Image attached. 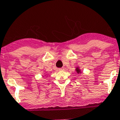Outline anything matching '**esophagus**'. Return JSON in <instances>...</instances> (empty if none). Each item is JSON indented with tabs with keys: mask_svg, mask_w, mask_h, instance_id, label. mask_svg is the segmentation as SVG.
I'll use <instances>...</instances> for the list:
<instances>
[{
	"mask_svg": "<svg viewBox=\"0 0 120 120\" xmlns=\"http://www.w3.org/2000/svg\"><path fill=\"white\" fill-rule=\"evenodd\" d=\"M63 70H64L63 67H62V68H59V70H60V71Z\"/></svg>",
	"mask_w": 120,
	"mask_h": 120,
	"instance_id": "obj_1",
	"label": "esophagus"
}]
</instances>
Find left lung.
<instances>
[{
	"mask_svg": "<svg viewBox=\"0 0 120 120\" xmlns=\"http://www.w3.org/2000/svg\"><path fill=\"white\" fill-rule=\"evenodd\" d=\"M76 71H77V73H80V69H79V68H76Z\"/></svg>",
	"mask_w": 120,
	"mask_h": 120,
	"instance_id": "left-lung-1",
	"label": "left lung"
}]
</instances>
